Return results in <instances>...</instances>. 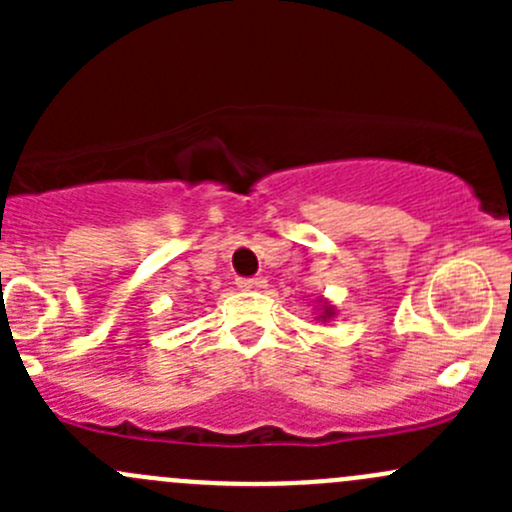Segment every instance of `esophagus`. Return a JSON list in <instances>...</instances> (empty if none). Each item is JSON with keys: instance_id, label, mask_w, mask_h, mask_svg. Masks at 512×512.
<instances>
[{"instance_id": "1", "label": "esophagus", "mask_w": 512, "mask_h": 512, "mask_svg": "<svg viewBox=\"0 0 512 512\" xmlns=\"http://www.w3.org/2000/svg\"><path fill=\"white\" fill-rule=\"evenodd\" d=\"M262 285H265V280H262V277H247V280H237V287L240 289H255Z\"/></svg>"}]
</instances>
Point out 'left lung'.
Masks as SVG:
<instances>
[{"label":"left lung","instance_id":"obj_1","mask_svg":"<svg viewBox=\"0 0 512 512\" xmlns=\"http://www.w3.org/2000/svg\"><path fill=\"white\" fill-rule=\"evenodd\" d=\"M317 309H319V314H317L319 322H329V319L337 317V309H334V304H329L327 299H322V302L317 304Z\"/></svg>","mask_w":512,"mask_h":512}]
</instances>
